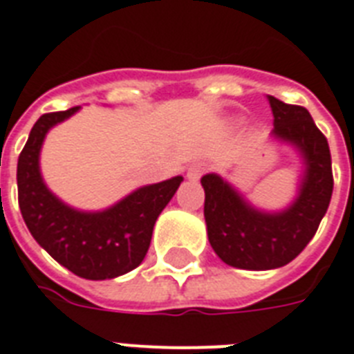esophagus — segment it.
<instances>
[{
    "label": "esophagus",
    "instance_id": "esophagus-1",
    "mask_svg": "<svg viewBox=\"0 0 354 354\" xmlns=\"http://www.w3.org/2000/svg\"><path fill=\"white\" fill-rule=\"evenodd\" d=\"M207 171V163L204 161H195V163H191L187 169V178L189 180H198V178Z\"/></svg>",
    "mask_w": 354,
    "mask_h": 354
}]
</instances>
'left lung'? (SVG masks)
<instances>
[{
	"label": "left lung",
	"instance_id": "obj_1",
	"mask_svg": "<svg viewBox=\"0 0 354 354\" xmlns=\"http://www.w3.org/2000/svg\"><path fill=\"white\" fill-rule=\"evenodd\" d=\"M273 137L293 145L304 161L299 196L279 213L256 209L217 174L202 176L207 239L221 260L237 269H277L303 252L315 236L333 196V161L327 137L301 105L267 96Z\"/></svg>",
	"mask_w": 354,
	"mask_h": 354
}]
</instances>
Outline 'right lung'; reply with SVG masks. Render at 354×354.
<instances>
[{
	"mask_svg": "<svg viewBox=\"0 0 354 354\" xmlns=\"http://www.w3.org/2000/svg\"><path fill=\"white\" fill-rule=\"evenodd\" d=\"M77 109L46 113L35 122L18 158V204L35 241L53 260L81 279H115L145 260L153 225L183 178L145 185L104 212H77L66 206L46 187L39 156L48 129Z\"/></svg>",
	"mask_w": 354,
	"mask_h": 354,
	"instance_id": "obj_1",
	"label": "right lung"
}]
</instances>
